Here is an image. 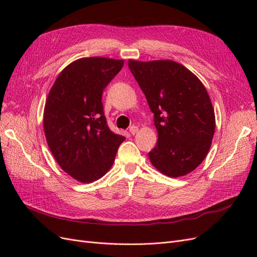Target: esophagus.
I'll return each mask as SVG.
<instances>
[{
  "mask_svg": "<svg viewBox=\"0 0 257 257\" xmlns=\"http://www.w3.org/2000/svg\"><path fill=\"white\" fill-rule=\"evenodd\" d=\"M138 132V127L136 126V125H132L131 127H130V133L132 134V135H135L136 133Z\"/></svg>",
  "mask_w": 257,
  "mask_h": 257,
  "instance_id": "esophagus-1",
  "label": "esophagus"
}]
</instances>
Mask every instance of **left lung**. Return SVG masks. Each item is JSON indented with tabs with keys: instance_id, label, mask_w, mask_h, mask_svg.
Segmentation results:
<instances>
[{
	"instance_id": "obj_1",
	"label": "left lung",
	"mask_w": 257,
	"mask_h": 257,
	"mask_svg": "<svg viewBox=\"0 0 257 257\" xmlns=\"http://www.w3.org/2000/svg\"><path fill=\"white\" fill-rule=\"evenodd\" d=\"M128 68L154 114L159 139L149 152L152 165L168 177L191 173L206 158L215 128L204 84L170 60H130Z\"/></svg>"
}]
</instances>
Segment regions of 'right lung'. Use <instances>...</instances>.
Instances as JSON below:
<instances>
[{
    "label": "right lung",
    "mask_w": 257,
    "mask_h": 257,
    "mask_svg": "<svg viewBox=\"0 0 257 257\" xmlns=\"http://www.w3.org/2000/svg\"><path fill=\"white\" fill-rule=\"evenodd\" d=\"M123 63L99 57L77 60L60 73L46 100L49 149L61 168L80 182L102 178L125 139L108 126L102 102L104 89Z\"/></svg>",
    "instance_id": "obj_1"
}]
</instances>
